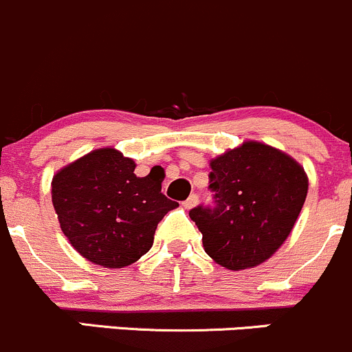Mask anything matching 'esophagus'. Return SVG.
<instances>
[{"label":"esophagus","mask_w":352,"mask_h":352,"mask_svg":"<svg viewBox=\"0 0 352 352\" xmlns=\"http://www.w3.org/2000/svg\"><path fill=\"white\" fill-rule=\"evenodd\" d=\"M197 203H198V195H190V198H188L183 205H184V208L190 210V208H193V206H197Z\"/></svg>","instance_id":"esophagus-1"}]
</instances>
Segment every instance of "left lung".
<instances>
[{
    "label": "left lung",
    "instance_id": "8db88e82",
    "mask_svg": "<svg viewBox=\"0 0 352 352\" xmlns=\"http://www.w3.org/2000/svg\"><path fill=\"white\" fill-rule=\"evenodd\" d=\"M213 206H195L190 219L205 252L227 270L270 259L292 232L309 191L302 166L285 152L244 142L210 162Z\"/></svg>",
    "mask_w": 352,
    "mask_h": 352
}]
</instances>
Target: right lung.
Returning <instances> with one entry per match:
<instances>
[{
    "label": "right lung",
    "instance_id": "right-lung-1",
    "mask_svg": "<svg viewBox=\"0 0 352 352\" xmlns=\"http://www.w3.org/2000/svg\"><path fill=\"white\" fill-rule=\"evenodd\" d=\"M135 162L104 147L82 155L52 179L60 229L82 257L123 267L149 252L157 223L177 203L161 193L162 173L139 177Z\"/></svg>",
    "mask_w": 352,
    "mask_h": 352
}]
</instances>
